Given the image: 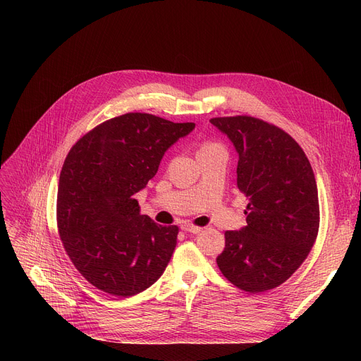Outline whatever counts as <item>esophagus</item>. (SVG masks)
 I'll return each mask as SVG.
<instances>
[{
    "instance_id": "esophagus-1",
    "label": "esophagus",
    "mask_w": 361,
    "mask_h": 361,
    "mask_svg": "<svg viewBox=\"0 0 361 361\" xmlns=\"http://www.w3.org/2000/svg\"><path fill=\"white\" fill-rule=\"evenodd\" d=\"M181 228L187 233H192V234H199L202 231L200 226H195V225H183Z\"/></svg>"
}]
</instances>
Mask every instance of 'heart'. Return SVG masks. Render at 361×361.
Returning <instances> with one entry per match:
<instances>
[{
    "instance_id": "1",
    "label": "heart",
    "mask_w": 361,
    "mask_h": 361,
    "mask_svg": "<svg viewBox=\"0 0 361 361\" xmlns=\"http://www.w3.org/2000/svg\"><path fill=\"white\" fill-rule=\"evenodd\" d=\"M218 145L216 143H204L202 147H200V150H204V149H212V147H216Z\"/></svg>"
}]
</instances>
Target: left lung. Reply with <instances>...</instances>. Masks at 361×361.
<instances>
[{
  "mask_svg": "<svg viewBox=\"0 0 361 361\" xmlns=\"http://www.w3.org/2000/svg\"><path fill=\"white\" fill-rule=\"evenodd\" d=\"M211 123L233 142L238 154L237 185L249 197L247 225L225 233L216 263L240 290H272L301 267L317 237L312 165L300 145L274 124L249 116Z\"/></svg>",
  "mask_w": 361,
  "mask_h": 361,
  "instance_id": "1",
  "label": "left lung"
}]
</instances>
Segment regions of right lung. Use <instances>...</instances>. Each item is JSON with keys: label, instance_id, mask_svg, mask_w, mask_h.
I'll use <instances>...</instances> for the list:
<instances>
[{"label": "right lung", "instance_id": "obj_1", "mask_svg": "<svg viewBox=\"0 0 361 361\" xmlns=\"http://www.w3.org/2000/svg\"><path fill=\"white\" fill-rule=\"evenodd\" d=\"M195 126L128 112L97 126L70 149L56 222L68 257L93 287L130 297L164 274L178 226L142 215L135 197L155 177L168 147Z\"/></svg>", "mask_w": 361, "mask_h": 361}]
</instances>
